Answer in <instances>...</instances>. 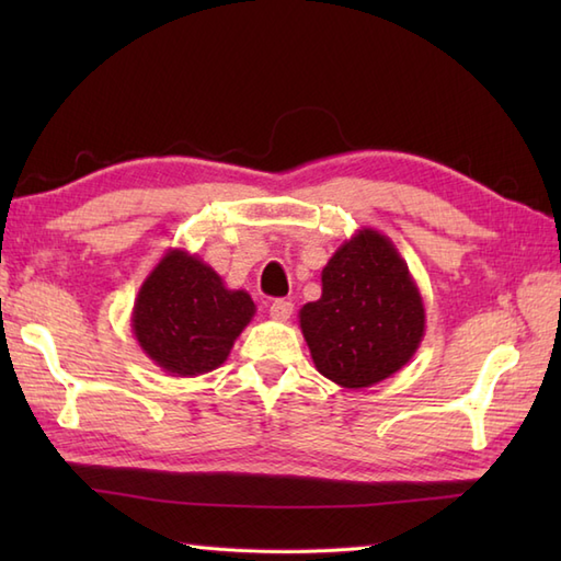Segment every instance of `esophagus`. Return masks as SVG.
I'll list each match as a JSON object with an SVG mask.
<instances>
[{
  "mask_svg": "<svg viewBox=\"0 0 561 561\" xmlns=\"http://www.w3.org/2000/svg\"><path fill=\"white\" fill-rule=\"evenodd\" d=\"M291 313H294V304L287 301V299H277V301L270 304V316L274 320H282V323H284V320L291 318Z\"/></svg>",
  "mask_w": 561,
  "mask_h": 561,
  "instance_id": "1",
  "label": "esophagus"
}]
</instances>
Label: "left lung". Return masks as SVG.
Segmentation results:
<instances>
[{
    "label": "left lung",
    "instance_id": "8db88e82",
    "mask_svg": "<svg viewBox=\"0 0 561 561\" xmlns=\"http://www.w3.org/2000/svg\"><path fill=\"white\" fill-rule=\"evenodd\" d=\"M323 294L299 311L316 368L350 390L371 388L408 366L426 313L408 262L388 236L359 229L320 274Z\"/></svg>",
    "mask_w": 561,
    "mask_h": 561
}]
</instances>
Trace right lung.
Returning <instances> with one entry per match:
<instances>
[{
  "instance_id": "1",
  "label": "right lung",
  "mask_w": 561,
  "mask_h": 561,
  "mask_svg": "<svg viewBox=\"0 0 561 561\" xmlns=\"http://www.w3.org/2000/svg\"><path fill=\"white\" fill-rule=\"evenodd\" d=\"M255 316L243 289H229L205 260L169 248L133 308V335L169 376L209 374L229 359L233 342Z\"/></svg>"
}]
</instances>
